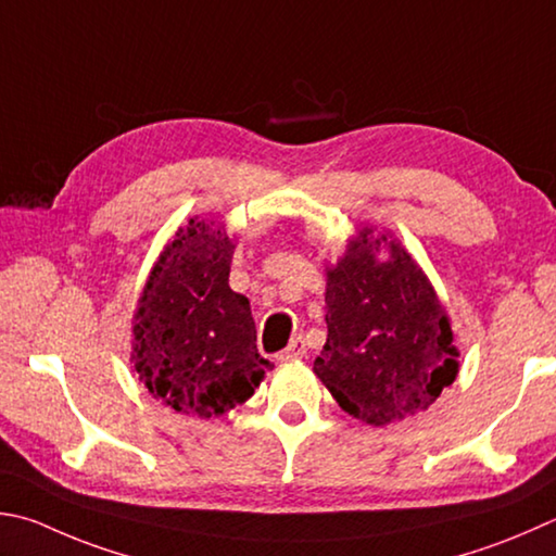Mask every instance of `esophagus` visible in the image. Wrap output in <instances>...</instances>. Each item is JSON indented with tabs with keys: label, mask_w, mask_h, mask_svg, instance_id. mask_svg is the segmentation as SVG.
Wrapping results in <instances>:
<instances>
[{
	"label": "esophagus",
	"mask_w": 556,
	"mask_h": 556,
	"mask_svg": "<svg viewBox=\"0 0 556 556\" xmlns=\"http://www.w3.org/2000/svg\"><path fill=\"white\" fill-rule=\"evenodd\" d=\"M304 355H306V340L299 336L289 342V348L285 352H279V359L289 362V359H301Z\"/></svg>",
	"instance_id": "esophagus-1"
}]
</instances>
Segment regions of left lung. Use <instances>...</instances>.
Wrapping results in <instances>:
<instances>
[{
  "label": "left lung",
  "mask_w": 556,
  "mask_h": 556,
  "mask_svg": "<svg viewBox=\"0 0 556 556\" xmlns=\"http://www.w3.org/2000/svg\"><path fill=\"white\" fill-rule=\"evenodd\" d=\"M365 226L326 267L328 340L313 362L338 406L383 428L435 403L459 350L435 287L391 230Z\"/></svg>",
  "instance_id": "8db88e82"
}]
</instances>
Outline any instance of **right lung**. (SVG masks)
Instances as JSON below:
<instances>
[{"mask_svg":"<svg viewBox=\"0 0 556 556\" xmlns=\"http://www.w3.org/2000/svg\"><path fill=\"white\" fill-rule=\"evenodd\" d=\"M236 240L214 218H189L160 252L134 313L140 383L187 416H224L271 369L257 352L250 301L228 287Z\"/></svg>","mask_w":556,"mask_h":556,"instance_id":"1","label":"right lung"}]
</instances>
